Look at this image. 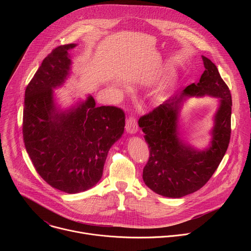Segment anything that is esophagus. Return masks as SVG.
Returning <instances> with one entry per match:
<instances>
[{"mask_svg": "<svg viewBox=\"0 0 251 251\" xmlns=\"http://www.w3.org/2000/svg\"><path fill=\"white\" fill-rule=\"evenodd\" d=\"M126 131L130 134H135L138 131V123L135 117L131 116L126 121Z\"/></svg>", "mask_w": 251, "mask_h": 251, "instance_id": "1", "label": "esophagus"}]
</instances>
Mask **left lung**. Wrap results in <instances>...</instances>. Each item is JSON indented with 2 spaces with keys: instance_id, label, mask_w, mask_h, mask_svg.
Instances as JSON below:
<instances>
[{
  "instance_id": "obj_1",
  "label": "left lung",
  "mask_w": 251,
  "mask_h": 251,
  "mask_svg": "<svg viewBox=\"0 0 251 251\" xmlns=\"http://www.w3.org/2000/svg\"><path fill=\"white\" fill-rule=\"evenodd\" d=\"M205 70L198 83H192L148 114L139 127L145 133L150 156L143 169L146 186L167 198H182L202 188L221 164L231 133V94L210 59L201 56ZM209 95L220 99L215 116L211 146L199 151L179 138L177 117L187 96Z\"/></svg>"
}]
</instances>
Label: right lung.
<instances>
[{"label":"right lung","instance_id":"obj_1","mask_svg":"<svg viewBox=\"0 0 251 251\" xmlns=\"http://www.w3.org/2000/svg\"><path fill=\"white\" fill-rule=\"evenodd\" d=\"M59 46L43 60L25 88L23 137L39 175L52 188L77 194L95 186L107 154L124 132L125 113L115 106H95L89 95L68 110L55 107L53 89L69 75L68 50Z\"/></svg>","mask_w":251,"mask_h":251}]
</instances>
